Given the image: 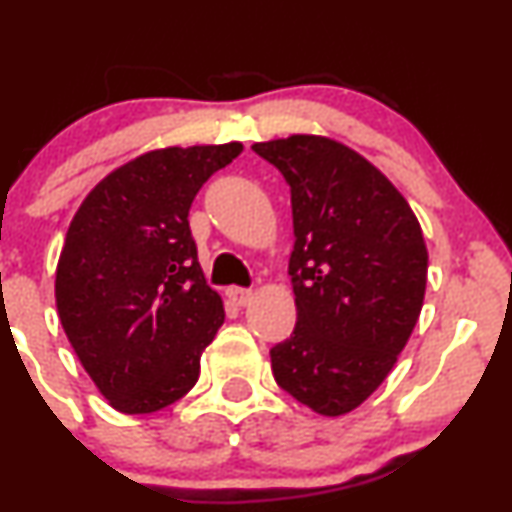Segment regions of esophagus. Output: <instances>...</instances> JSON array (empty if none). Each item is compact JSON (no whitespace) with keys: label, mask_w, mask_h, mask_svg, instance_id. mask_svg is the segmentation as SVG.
<instances>
[{"label":"esophagus","mask_w":512,"mask_h":512,"mask_svg":"<svg viewBox=\"0 0 512 512\" xmlns=\"http://www.w3.org/2000/svg\"><path fill=\"white\" fill-rule=\"evenodd\" d=\"M226 296L233 305H238V308H245V305L252 303L255 293H252L250 289H240V286H231V289H226Z\"/></svg>","instance_id":"obj_1"}]
</instances>
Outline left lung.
<instances>
[{
  "label": "left lung",
  "mask_w": 512,
  "mask_h": 512,
  "mask_svg": "<svg viewBox=\"0 0 512 512\" xmlns=\"http://www.w3.org/2000/svg\"><path fill=\"white\" fill-rule=\"evenodd\" d=\"M291 187L296 330L276 344V383L320 416H344L383 385L426 293L428 250L409 202L368 158L320 137L252 144Z\"/></svg>",
  "instance_id": "8db88e82"
}]
</instances>
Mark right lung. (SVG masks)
I'll use <instances>...</instances> for the list:
<instances>
[{
  "label": "right lung",
  "mask_w": 512,
  "mask_h": 512,
  "mask_svg": "<svg viewBox=\"0 0 512 512\" xmlns=\"http://www.w3.org/2000/svg\"><path fill=\"white\" fill-rule=\"evenodd\" d=\"M240 151V142L146 151L105 175L69 223L57 313L88 378L122 414H154L197 383L226 315L187 214Z\"/></svg>",
  "instance_id": "add662e5"
}]
</instances>
